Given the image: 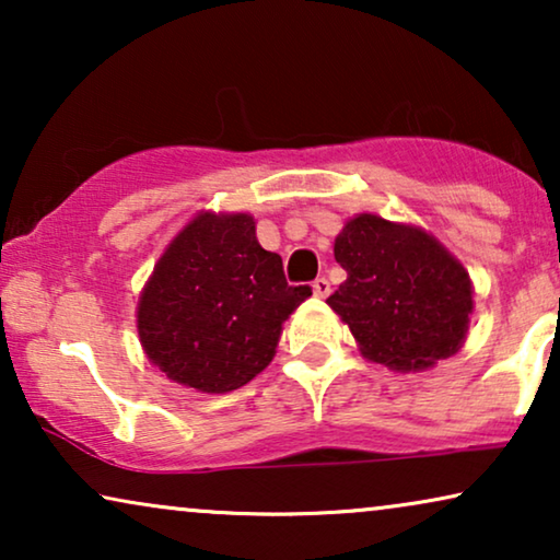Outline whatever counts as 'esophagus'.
I'll use <instances>...</instances> for the list:
<instances>
[{"label":"esophagus","mask_w":560,"mask_h":560,"mask_svg":"<svg viewBox=\"0 0 560 560\" xmlns=\"http://www.w3.org/2000/svg\"><path fill=\"white\" fill-rule=\"evenodd\" d=\"M313 295H318V298H328V295H331V282H328L326 278H316V280H313Z\"/></svg>","instance_id":"1"}]
</instances>
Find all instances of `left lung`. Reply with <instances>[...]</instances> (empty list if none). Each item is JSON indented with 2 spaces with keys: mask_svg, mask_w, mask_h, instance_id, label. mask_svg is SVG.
<instances>
[{
  "mask_svg": "<svg viewBox=\"0 0 560 560\" xmlns=\"http://www.w3.org/2000/svg\"><path fill=\"white\" fill-rule=\"evenodd\" d=\"M334 257L347 280L326 303L370 362L418 372L464 347L474 288L435 236L359 213L336 236Z\"/></svg>",
  "mask_w": 560,
  "mask_h": 560,
  "instance_id": "obj_1",
  "label": "left lung"
}]
</instances>
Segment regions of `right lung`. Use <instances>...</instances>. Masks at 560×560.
<instances>
[{
    "instance_id": "1",
    "label": "right lung",
    "mask_w": 560,
    "mask_h": 560,
    "mask_svg": "<svg viewBox=\"0 0 560 560\" xmlns=\"http://www.w3.org/2000/svg\"><path fill=\"white\" fill-rule=\"evenodd\" d=\"M311 295L288 285L249 213L201 211L158 259L137 303L144 354L167 380L232 393L272 362L282 324Z\"/></svg>"
}]
</instances>
